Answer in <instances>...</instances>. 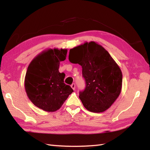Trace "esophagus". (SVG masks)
Returning <instances> with one entry per match:
<instances>
[{"mask_svg":"<svg viewBox=\"0 0 150 150\" xmlns=\"http://www.w3.org/2000/svg\"><path fill=\"white\" fill-rule=\"evenodd\" d=\"M71 86V88H72L73 90H75V88H76V85H75L74 83H72Z\"/></svg>","mask_w":150,"mask_h":150,"instance_id":"1","label":"esophagus"}]
</instances>
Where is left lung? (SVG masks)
<instances>
[{"mask_svg":"<svg viewBox=\"0 0 150 150\" xmlns=\"http://www.w3.org/2000/svg\"><path fill=\"white\" fill-rule=\"evenodd\" d=\"M69 60L82 67L86 86L79 97L84 107L93 112L107 110L122 86L121 69L108 51L94 41L85 42L70 50Z\"/></svg>","mask_w":150,"mask_h":150,"instance_id":"obj_1","label":"left lung"}]
</instances>
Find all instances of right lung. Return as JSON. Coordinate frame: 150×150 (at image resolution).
Masks as SVG:
<instances>
[{"label": "right lung", "mask_w": 150, "mask_h": 150, "mask_svg": "<svg viewBox=\"0 0 150 150\" xmlns=\"http://www.w3.org/2000/svg\"><path fill=\"white\" fill-rule=\"evenodd\" d=\"M67 53L66 49H49L35 57L28 67L25 91L32 103L45 111L58 110L73 92L72 88L64 83V73L58 71Z\"/></svg>", "instance_id": "right-lung-1"}]
</instances>
